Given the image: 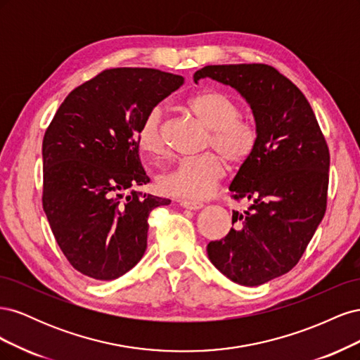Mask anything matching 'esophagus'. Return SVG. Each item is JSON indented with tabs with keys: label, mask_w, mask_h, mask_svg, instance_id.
<instances>
[{
	"label": "esophagus",
	"mask_w": 360,
	"mask_h": 360,
	"mask_svg": "<svg viewBox=\"0 0 360 360\" xmlns=\"http://www.w3.org/2000/svg\"><path fill=\"white\" fill-rule=\"evenodd\" d=\"M180 205L184 207V209H189V210H200L204 207V204L200 201H186V200H181Z\"/></svg>",
	"instance_id": "obj_1"
}]
</instances>
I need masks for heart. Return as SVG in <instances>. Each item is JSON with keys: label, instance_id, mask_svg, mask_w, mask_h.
Wrapping results in <instances>:
<instances>
[{"label": "heart", "instance_id": "obj_1", "mask_svg": "<svg viewBox=\"0 0 360 360\" xmlns=\"http://www.w3.org/2000/svg\"><path fill=\"white\" fill-rule=\"evenodd\" d=\"M193 115L210 129L207 148L222 155L233 167H240L252 156L258 143V130L252 120L240 117L234 97L221 90H205L186 102ZM138 144L150 155L163 151L162 108L153 106L138 129ZM216 153L183 159L172 169L162 174L160 189L171 197L186 201L207 198L226 174L225 160Z\"/></svg>", "mask_w": 360, "mask_h": 360}]
</instances>
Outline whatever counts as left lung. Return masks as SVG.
Wrapping results in <instances>:
<instances>
[{
    "label": "left lung",
    "instance_id": "1",
    "mask_svg": "<svg viewBox=\"0 0 360 360\" xmlns=\"http://www.w3.org/2000/svg\"><path fill=\"white\" fill-rule=\"evenodd\" d=\"M231 85L250 105L258 143L230 184L250 205L233 212L221 240L207 245L213 266L236 284L257 287L299 263L328 205L330 155L303 93L267 64H222L195 72Z\"/></svg>",
    "mask_w": 360,
    "mask_h": 360
}]
</instances>
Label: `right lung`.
<instances>
[{
    "instance_id": "obj_1",
    "label": "right lung",
    "mask_w": 360,
    "mask_h": 360,
    "mask_svg": "<svg viewBox=\"0 0 360 360\" xmlns=\"http://www.w3.org/2000/svg\"><path fill=\"white\" fill-rule=\"evenodd\" d=\"M183 81L158 69H106L70 91L48 126L43 210L64 257L82 275L112 281L143 258L148 214L171 201L122 192L150 181L138 129Z\"/></svg>"
}]
</instances>
